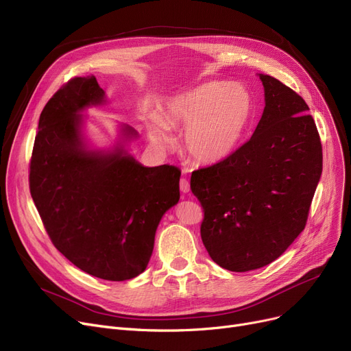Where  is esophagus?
Masks as SVG:
<instances>
[{
	"mask_svg": "<svg viewBox=\"0 0 351 351\" xmlns=\"http://www.w3.org/2000/svg\"><path fill=\"white\" fill-rule=\"evenodd\" d=\"M180 190H181V193H184V194L190 191V182H189L187 178L180 180Z\"/></svg>",
	"mask_w": 351,
	"mask_h": 351,
	"instance_id": "1",
	"label": "esophagus"
}]
</instances>
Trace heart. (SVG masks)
Segmentation results:
<instances>
[{
  "label": "heart",
  "mask_w": 351,
  "mask_h": 351,
  "mask_svg": "<svg viewBox=\"0 0 351 351\" xmlns=\"http://www.w3.org/2000/svg\"><path fill=\"white\" fill-rule=\"evenodd\" d=\"M254 114L253 97L243 86L206 82L171 98L162 115L148 121L149 138L169 147V128L186 130L182 145L199 164H215L236 152Z\"/></svg>",
  "instance_id": "1"
}]
</instances>
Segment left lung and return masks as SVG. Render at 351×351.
<instances>
[{"label": "left lung", "instance_id": "obj_1", "mask_svg": "<svg viewBox=\"0 0 351 351\" xmlns=\"http://www.w3.org/2000/svg\"><path fill=\"white\" fill-rule=\"evenodd\" d=\"M265 107L254 134L226 160L193 171L202 203V240L214 263L250 271L286 252L306 227L323 170L308 106L274 77L260 74Z\"/></svg>", "mask_w": 351, "mask_h": 351}]
</instances>
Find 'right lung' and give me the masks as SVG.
<instances>
[{
	"label": "right lung",
	"mask_w": 351,
	"mask_h": 351,
	"mask_svg": "<svg viewBox=\"0 0 351 351\" xmlns=\"http://www.w3.org/2000/svg\"><path fill=\"white\" fill-rule=\"evenodd\" d=\"M94 75L75 77L45 104L29 162V191L58 252L94 277L124 281L153 254L164 213L180 199L181 171L144 167L123 147L88 149L80 111L106 101ZM125 138L137 137L124 125Z\"/></svg>",
	"instance_id": "add662e5"
}]
</instances>
